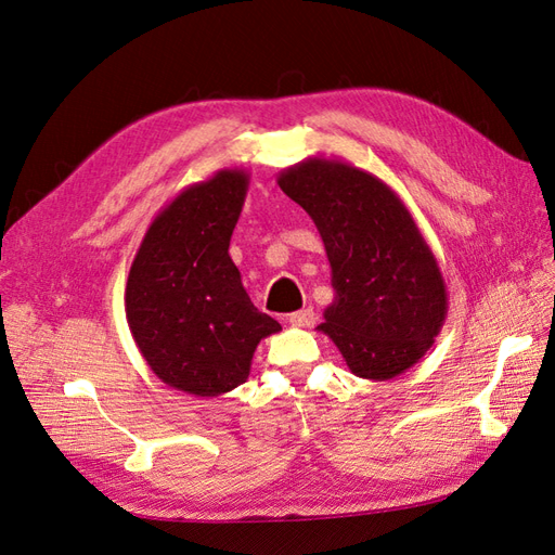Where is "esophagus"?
<instances>
[{"label":"esophagus","instance_id":"34e87169","mask_svg":"<svg viewBox=\"0 0 555 555\" xmlns=\"http://www.w3.org/2000/svg\"><path fill=\"white\" fill-rule=\"evenodd\" d=\"M289 324L292 326H300V328H308L314 324V312L312 308H306V310H298L294 314H289Z\"/></svg>","mask_w":555,"mask_h":555}]
</instances>
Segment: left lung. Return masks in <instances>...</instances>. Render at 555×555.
Listing matches in <instances>:
<instances>
[{"label": "left lung", "mask_w": 555, "mask_h": 555, "mask_svg": "<svg viewBox=\"0 0 555 555\" xmlns=\"http://www.w3.org/2000/svg\"><path fill=\"white\" fill-rule=\"evenodd\" d=\"M324 241L326 333L357 377L393 379L426 357L447 319L442 271L400 196L347 162L308 157L278 176Z\"/></svg>", "instance_id": "1"}]
</instances>
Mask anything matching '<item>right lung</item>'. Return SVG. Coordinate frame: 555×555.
Instances as JSON below:
<instances>
[{
  "instance_id": "right-lung-1",
  "label": "right lung",
  "mask_w": 555,
  "mask_h": 555,
  "mask_svg": "<svg viewBox=\"0 0 555 555\" xmlns=\"http://www.w3.org/2000/svg\"><path fill=\"white\" fill-rule=\"evenodd\" d=\"M249 173L220 169L184 188L147 227L125 312L141 357L171 389L215 398L241 386L257 345L282 331L251 304L229 257Z\"/></svg>"
}]
</instances>
